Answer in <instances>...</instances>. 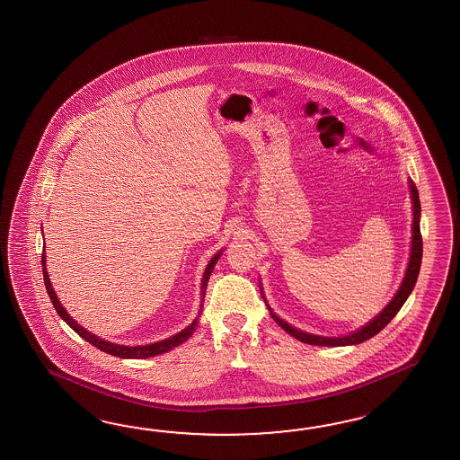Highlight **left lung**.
<instances>
[{"mask_svg":"<svg viewBox=\"0 0 460 460\" xmlns=\"http://www.w3.org/2000/svg\"><path fill=\"white\" fill-rule=\"evenodd\" d=\"M409 189H411V199H412V245H411V258H409V265H407L406 275L401 283V287L397 289L394 298L387 303L385 310L381 311L374 320L369 321L366 326L359 328L358 332L340 336V338H328V336H318V334H310V332H299L296 328L289 326L287 321L278 318L277 314L270 310L271 318L277 321L278 324L289 332L293 338H296L301 342L306 344H314V346H349V344H359V342L367 341L369 338L376 336L383 328L387 326V323L394 318L397 311L402 308V305L406 303L409 295L412 293V289L416 287L417 277H419V270H420V261H422V236H420V202H419V192H417L416 183L409 181Z\"/></svg>","mask_w":460,"mask_h":460,"instance_id":"obj_1","label":"left lung"}]
</instances>
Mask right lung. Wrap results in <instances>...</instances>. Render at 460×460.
<instances>
[{"mask_svg": "<svg viewBox=\"0 0 460 460\" xmlns=\"http://www.w3.org/2000/svg\"><path fill=\"white\" fill-rule=\"evenodd\" d=\"M220 255H222V252H218L217 255H214V258L208 261V265H207L205 271H203L202 288H200L202 289V301H200L199 316H200V313H202L203 298H205V289H207L208 278L212 275V271H214L215 265H217V261H218ZM41 263H43L44 287H46V291H48V296H49L51 303L54 305V310H56V313H58V314H59V316H61V318H63V320H65L66 323H67V324H69V326H71V328H73V330H75L81 338H83V340H86L87 342H91L93 346H96L97 349H101V351H104V353L112 354V356H118V358H124V359H146V358H152V356H157V354L171 351V349H173L175 346H179V344H182L183 341H187V340L192 336V332H195V326H197V320H199V318H195V320L190 323V326H187V328L182 330V332L173 334V336H171L169 340L152 342V344H146V346H122V344H116V342L101 340V338H97L96 334H93V332H89L87 330H84L83 326H79V323H75V321L67 314V311L65 310V306L61 305V301H59L58 296H56L53 285H51L49 277H48L44 252Z\"/></svg>", "mask_w": 460, "mask_h": 460, "instance_id": "add662e5", "label": "right lung"}]
</instances>
